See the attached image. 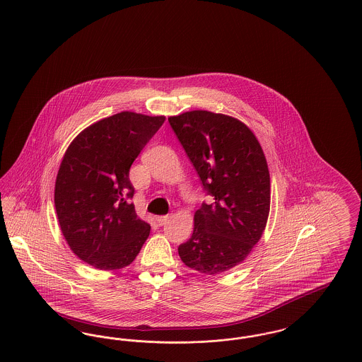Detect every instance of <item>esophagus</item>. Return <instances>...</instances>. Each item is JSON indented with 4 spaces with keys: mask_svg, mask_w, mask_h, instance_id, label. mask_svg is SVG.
<instances>
[{
    "mask_svg": "<svg viewBox=\"0 0 362 362\" xmlns=\"http://www.w3.org/2000/svg\"><path fill=\"white\" fill-rule=\"evenodd\" d=\"M170 218H171L170 214H167V216H158V217L156 218V221H157V224L160 225V226H163V225H165L170 221Z\"/></svg>",
    "mask_w": 362,
    "mask_h": 362,
    "instance_id": "obj_1",
    "label": "esophagus"
}]
</instances>
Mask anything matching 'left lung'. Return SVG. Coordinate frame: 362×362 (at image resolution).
<instances>
[{
  "mask_svg": "<svg viewBox=\"0 0 362 362\" xmlns=\"http://www.w3.org/2000/svg\"><path fill=\"white\" fill-rule=\"evenodd\" d=\"M168 122L210 202L194 216V232L177 247L186 266L220 274L241 263L258 243L270 210V173L262 146L240 121L189 111Z\"/></svg>",
  "mask_w": 362,
  "mask_h": 362,
  "instance_id": "left-lung-1",
  "label": "left lung"
}]
</instances>
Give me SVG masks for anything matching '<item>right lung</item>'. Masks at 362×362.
Listing matches in <instances>:
<instances>
[{
    "label": "right lung",
    "mask_w": 362,
    "mask_h": 362,
    "mask_svg": "<svg viewBox=\"0 0 362 362\" xmlns=\"http://www.w3.org/2000/svg\"><path fill=\"white\" fill-rule=\"evenodd\" d=\"M164 121L123 111L86 127L64 156L54 191L59 226L70 250L96 269L130 264L149 236L129 171Z\"/></svg>",
    "instance_id": "add662e5"
}]
</instances>
